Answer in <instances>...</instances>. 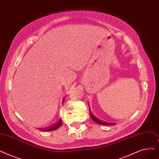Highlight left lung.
Wrapping results in <instances>:
<instances>
[{"instance_id": "8db88e82", "label": "left lung", "mask_w": 159, "mask_h": 159, "mask_svg": "<svg viewBox=\"0 0 159 159\" xmlns=\"http://www.w3.org/2000/svg\"><path fill=\"white\" fill-rule=\"evenodd\" d=\"M89 114H90V117L92 118V120H93V121H94L95 123H97L101 124V125H113V124L110 123H106V122H104V121L99 120L98 118H95V117L94 116V115L92 113V112H89Z\"/></svg>"}]
</instances>
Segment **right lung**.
<instances>
[{"label":"right lung","mask_w":159,"mask_h":159,"mask_svg":"<svg viewBox=\"0 0 159 159\" xmlns=\"http://www.w3.org/2000/svg\"><path fill=\"white\" fill-rule=\"evenodd\" d=\"M64 99H63V102H64ZM61 125V119H60L58 121V123H57L56 124H55L54 125H53V126H51L50 128H48V127H47V128H45V129H42V130H43V131H51V130H56V129H57L59 127H60Z\"/></svg>","instance_id":"right-lung-1"}]
</instances>
